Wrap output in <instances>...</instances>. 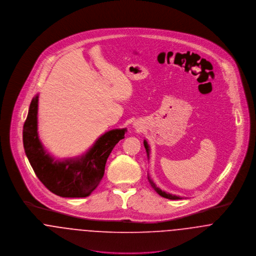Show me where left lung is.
<instances>
[{
    "label": "left lung",
    "instance_id": "obj_1",
    "mask_svg": "<svg viewBox=\"0 0 256 256\" xmlns=\"http://www.w3.org/2000/svg\"><path fill=\"white\" fill-rule=\"evenodd\" d=\"M144 147H145V149H146V152H147V155L149 156V146H148V144H147V142L146 140H144ZM148 180H149V182H150V184H151V186L155 190V192L159 194V196H161L162 198H165L168 199H172V200H176V199H180V196H174V194H167V192H163V190H161L159 188H157L156 186V184L150 180V178L148 176Z\"/></svg>",
    "mask_w": 256,
    "mask_h": 256
}]
</instances>
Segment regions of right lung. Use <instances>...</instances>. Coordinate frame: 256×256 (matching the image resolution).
<instances>
[{"mask_svg": "<svg viewBox=\"0 0 256 256\" xmlns=\"http://www.w3.org/2000/svg\"><path fill=\"white\" fill-rule=\"evenodd\" d=\"M38 95L29 107L24 124V147L29 163L40 182L62 198H86L100 184L107 159L114 145L124 138L126 128H116L101 136L80 158L54 161L44 150L37 132Z\"/></svg>", "mask_w": 256, "mask_h": 256, "instance_id": "add662e5", "label": "right lung"}]
</instances>
